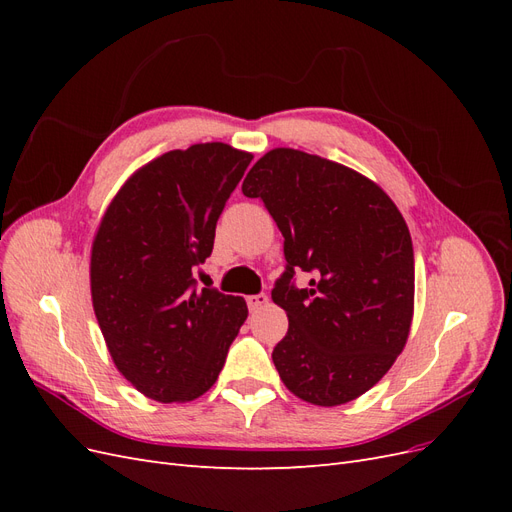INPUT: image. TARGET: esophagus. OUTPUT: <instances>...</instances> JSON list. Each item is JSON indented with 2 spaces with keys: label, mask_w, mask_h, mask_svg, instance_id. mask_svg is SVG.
I'll list each match as a JSON object with an SVG mask.
<instances>
[{
  "label": "esophagus",
  "mask_w": 512,
  "mask_h": 512,
  "mask_svg": "<svg viewBox=\"0 0 512 512\" xmlns=\"http://www.w3.org/2000/svg\"><path fill=\"white\" fill-rule=\"evenodd\" d=\"M267 305H269L267 294H254V297H247V307H250V312H258V309Z\"/></svg>",
  "instance_id": "esophagus-1"
}]
</instances>
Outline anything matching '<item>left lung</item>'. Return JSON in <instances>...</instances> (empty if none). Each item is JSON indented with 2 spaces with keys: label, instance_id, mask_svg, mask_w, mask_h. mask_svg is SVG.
Here are the masks:
<instances>
[{
  "label": "left lung",
  "instance_id": "obj_1",
  "mask_svg": "<svg viewBox=\"0 0 512 512\" xmlns=\"http://www.w3.org/2000/svg\"><path fill=\"white\" fill-rule=\"evenodd\" d=\"M284 237L288 267L271 297L288 316L273 363L290 393L333 408L378 384L414 314V252L397 205L356 170L299 149L267 151L243 181ZM313 273L294 289V270Z\"/></svg>",
  "mask_w": 512,
  "mask_h": 512
}]
</instances>
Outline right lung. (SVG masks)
<instances>
[{"instance_id": "add662e5", "label": "right lung", "mask_w": 512, "mask_h": 512, "mask_svg": "<svg viewBox=\"0 0 512 512\" xmlns=\"http://www.w3.org/2000/svg\"><path fill=\"white\" fill-rule=\"evenodd\" d=\"M252 153L198 143L128 177L91 243V303L119 374L160 404H185L218 380L247 318L241 297L196 290L215 224Z\"/></svg>"}]
</instances>
